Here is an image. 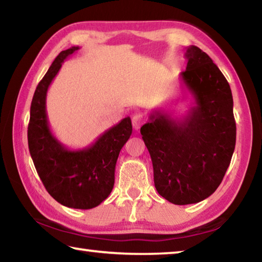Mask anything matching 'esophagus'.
Instances as JSON below:
<instances>
[{"mask_svg": "<svg viewBox=\"0 0 262 262\" xmlns=\"http://www.w3.org/2000/svg\"><path fill=\"white\" fill-rule=\"evenodd\" d=\"M132 123H133V128H134L135 130H139L141 126L144 123V118L143 115L141 114H135L134 117L132 118Z\"/></svg>", "mask_w": 262, "mask_h": 262, "instance_id": "obj_1", "label": "esophagus"}]
</instances>
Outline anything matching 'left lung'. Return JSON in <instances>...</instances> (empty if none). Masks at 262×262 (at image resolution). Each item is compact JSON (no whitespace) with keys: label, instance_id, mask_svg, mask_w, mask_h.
I'll list each match as a JSON object with an SVG mask.
<instances>
[{"label":"left lung","instance_id":"left-lung-1","mask_svg":"<svg viewBox=\"0 0 262 262\" xmlns=\"http://www.w3.org/2000/svg\"><path fill=\"white\" fill-rule=\"evenodd\" d=\"M180 74L194 103L181 118L156 110L141 135L149 150L157 192L174 205L205 200L223 180L236 145L231 89L209 55L196 46L186 51Z\"/></svg>","mask_w":262,"mask_h":262}]
</instances>
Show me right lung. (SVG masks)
Instances as JSON below:
<instances>
[{"instance_id":"obj_1","label":"right lung","mask_w":262,"mask_h":262,"mask_svg":"<svg viewBox=\"0 0 262 262\" xmlns=\"http://www.w3.org/2000/svg\"><path fill=\"white\" fill-rule=\"evenodd\" d=\"M79 47L62 51L35 89L30 110L28 141L39 177L53 199L69 208L91 209L107 199L121 148L133 132L127 117L104 132L95 143L70 150L53 135L48 125L46 96L63 61Z\"/></svg>"}]
</instances>
